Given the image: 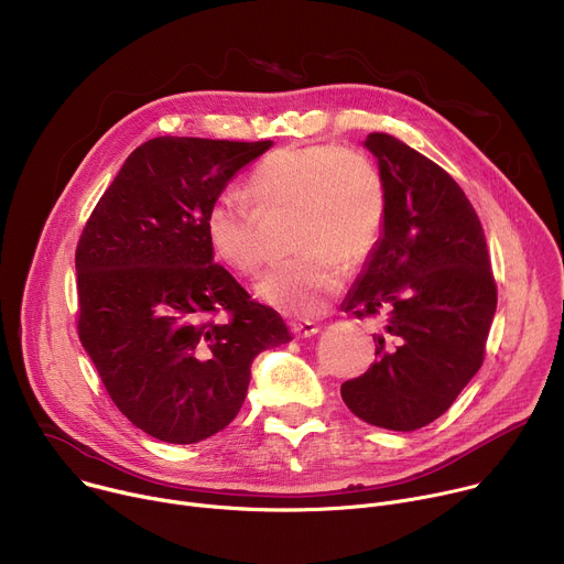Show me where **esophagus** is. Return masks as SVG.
Returning <instances> with one entry per match:
<instances>
[{"mask_svg": "<svg viewBox=\"0 0 564 564\" xmlns=\"http://www.w3.org/2000/svg\"><path fill=\"white\" fill-rule=\"evenodd\" d=\"M290 330L294 333V337L299 339H305V337H312L318 333V326L312 324V321H292L290 324Z\"/></svg>", "mask_w": 564, "mask_h": 564, "instance_id": "34e87169", "label": "esophagus"}]
</instances>
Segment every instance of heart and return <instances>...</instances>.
Segmentation results:
<instances>
[{
  "mask_svg": "<svg viewBox=\"0 0 564 564\" xmlns=\"http://www.w3.org/2000/svg\"><path fill=\"white\" fill-rule=\"evenodd\" d=\"M263 207L299 205L296 259L257 283V294L281 312L310 316L341 288L344 263L364 261L386 218V187L370 160L335 144L283 147L263 158L250 178ZM212 252L227 268L252 274L265 259L257 207L238 194H220L205 214Z\"/></svg>",
  "mask_w": 564,
  "mask_h": 564,
  "instance_id": "1",
  "label": "heart"
}]
</instances>
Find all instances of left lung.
Segmentation results:
<instances>
[{
	"label": "left lung",
	"mask_w": 564,
	"mask_h": 564,
	"mask_svg": "<svg viewBox=\"0 0 564 564\" xmlns=\"http://www.w3.org/2000/svg\"><path fill=\"white\" fill-rule=\"evenodd\" d=\"M364 147L386 187L379 240L344 310L383 316L375 364L341 383L346 406L388 431L444 415L485 361L498 305L485 229L462 187L433 160L388 133Z\"/></svg>",
	"instance_id": "8db88e82"
}]
</instances>
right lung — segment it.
I'll use <instances>...</instances> for the list:
<instances>
[{
  "label": "right lung",
  "instance_id": "right-lung-1",
  "mask_svg": "<svg viewBox=\"0 0 564 564\" xmlns=\"http://www.w3.org/2000/svg\"><path fill=\"white\" fill-rule=\"evenodd\" d=\"M272 140L160 135L140 144L75 250L77 335L120 413L147 435L196 444L248 394L252 361L292 339L207 243L205 214ZM220 311L225 322H214Z\"/></svg>",
  "mask_w": 564,
  "mask_h": 564
}]
</instances>
